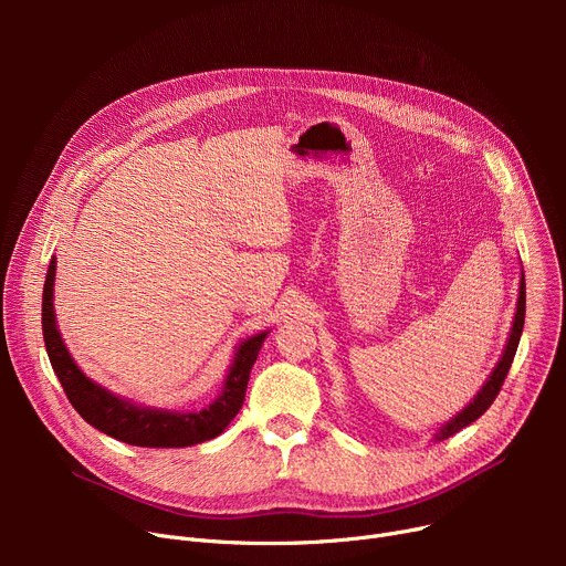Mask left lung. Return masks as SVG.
Masks as SVG:
<instances>
[{"instance_id":"1","label":"left lung","mask_w":566,"mask_h":566,"mask_svg":"<svg viewBox=\"0 0 566 566\" xmlns=\"http://www.w3.org/2000/svg\"><path fill=\"white\" fill-rule=\"evenodd\" d=\"M523 323H525V275L521 271V284H518V301H516V314H514V323H512V331H510V339L507 344H504L502 348V355L497 365L493 367V371L489 374L486 382L482 385V390L472 397V401L459 410L452 420L444 422L436 433H433V440H444L454 436L457 431L465 429L468 424H472L478 418H482V415L486 412V408L495 401L502 382H504V376H507L512 363H514V355H516V348H518V342H521V333H523Z\"/></svg>"}]
</instances>
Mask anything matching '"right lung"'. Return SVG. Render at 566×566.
I'll return each mask as SVG.
<instances>
[{
	"instance_id": "1",
	"label": "right lung",
	"mask_w": 566,
	"mask_h": 566,
	"mask_svg": "<svg viewBox=\"0 0 566 566\" xmlns=\"http://www.w3.org/2000/svg\"><path fill=\"white\" fill-rule=\"evenodd\" d=\"M54 273L56 256H52L48 265L43 286V339L50 365L59 382H62L69 401L82 415L84 422L116 440L137 444V448H190V444L211 440L227 429L245 401L250 371L268 333L248 337L235 346L222 392L213 403H208L201 410H167L142 406L133 399L109 392L101 382L88 378L73 360L62 333L56 328Z\"/></svg>"
}]
</instances>
